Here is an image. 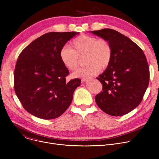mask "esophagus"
I'll return each instance as SVG.
<instances>
[{"label": "esophagus", "mask_w": 159, "mask_h": 159, "mask_svg": "<svg viewBox=\"0 0 159 159\" xmlns=\"http://www.w3.org/2000/svg\"><path fill=\"white\" fill-rule=\"evenodd\" d=\"M89 79H91V77H84V78L82 79V82H85V81H86L87 80H88Z\"/></svg>", "instance_id": "1"}]
</instances>
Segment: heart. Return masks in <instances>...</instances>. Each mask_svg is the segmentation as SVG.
<instances>
[{
    "label": "heart",
    "instance_id": "heart-1",
    "mask_svg": "<svg viewBox=\"0 0 159 159\" xmlns=\"http://www.w3.org/2000/svg\"><path fill=\"white\" fill-rule=\"evenodd\" d=\"M71 48L64 47L60 51L61 61L69 70L73 71L79 65V58L84 57L87 64L73 73L74 77L92 76L97 74L100 68L105 69L110 64L112 57V49L109 42L105 39L81 35L73 39Z\"/></svg>",
    "mask_w": 159,
    "mask_h": 159
}]
</instances>
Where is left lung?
Masks as SVG:
<instances>
[{"label": "left lung", "mask_w": 159, "mask_h": 159, "mask_svg": "<svg viewBox=\"0 0 159 159\" xmlns=\"http://www.w3.org/2000/svg\"><path fill=\"white\" fill-rule=\"evenodd\" d=\"M91 33L107 40L112 49L110 64L97 78L103 88L95 96L96 103L110 115H126L140 104L148 88L149 68L146 56L134 42L114 30Z\"/></svg>", "instance_id": "obj_1"}]
</instances>
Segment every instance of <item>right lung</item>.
<instances>
[{
    "instance_id": "add662e5",
    "label": "right lung",
    "mask_w": 159,
    "mask_h": 159,
    "mask_svg": "<svg viewBox=\"0 0 159 159\" xmlns=\"http://www.w3.org/2000/svg\"><path fill=\"white\" fill-rule=\"evenodd\" d=\"M79 32H49L33 40L19 56L14 72L15 93L23 107L38 118L60 116L70 106L81 80L67 82L70 73L60 51Z\"/></svg>"
}]
</instances>
